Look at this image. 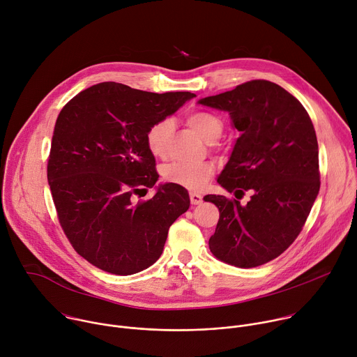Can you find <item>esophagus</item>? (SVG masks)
Returning <instances> with one entry per match:
<instances>
[{
    "label": "esophagus",
    "instance_id": "34e87169",
    "mask_svg": "<svg viewBox=\"0 0 357 357\" xmlns=\"http://www.w3.org/2000/svg\"><path fill=\"white\" fill-rule=\"evenodd\" d=\"M189 197H190L192 205H200V203H202V196L197 195V193H190Z\"/></svg>",
    "mask_w": 357,
    "mask_h": 357
}]
</instances>
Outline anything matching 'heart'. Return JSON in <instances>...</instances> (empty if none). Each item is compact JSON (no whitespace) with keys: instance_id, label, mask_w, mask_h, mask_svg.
<instances>
[{"instance_id":"obj_1","label":"heart","mask_w":357,"mask_h":357,"mask_svg":"<svg viewBox=\"0 0 357 357\" xmlns=\"http://www.w3.org/2000/svg\"><path fill=\"white\" fill-rule=\"evenodd\" d=\"M188 126L209 144L216 142L222 132L223 124L219 117L206 112H196L188 116ZM174 124L171 120H161L152 124L145 135V142L149 152L157 158H165L168 154V144ZM215 168L209 162L203 164H182L174 162L162 169V178L165 182L182 186L190 192H199L208 185L213 176Z\"/></svg>"}]
</instances>
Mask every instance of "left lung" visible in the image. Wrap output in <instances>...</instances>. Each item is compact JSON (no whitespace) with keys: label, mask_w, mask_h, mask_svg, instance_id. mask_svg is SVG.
<instances>
[{"label":"left lung","mask_w":357,"mask_h":357,"mask_svg":"<svg viewBox=\"0 0 357 357\" xmlns=\"http://www.w3.org/2000/svg\"><path fill=\"white\" fill-rule=\"evenodd\" d=\"M197 103L227 112L240 131L219 185L234 195L251 190L247 205L222 195L203 197L220 212L209 248L234 267L263 266L298 237L319 193L314 124L292 94L268 80H251Z\"/></svg>","instance_id":"obj_1"}]
</instances>
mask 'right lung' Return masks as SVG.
I'll list each match as a JSON object with an SVG mask.
<instances>
[{"label":"right lung","mask_w":357,"mask_h":357,"mask_svg":"<svg viewBox=\"0 0 357 357\" xmlns=\"http://www.w3.org/2000/svg\"><path fill=\"white\" fill-rule=\"evenodd\" d=\"M196 94L151 93L116 82L94 84L58 116L47 182L73 248L97 268L131 275L162 254L171 225L189 209L182 186L161 183L149 200L132 195L160 175L145 135Z\"/></svg>","instance_id":"1"}]
</instances>
